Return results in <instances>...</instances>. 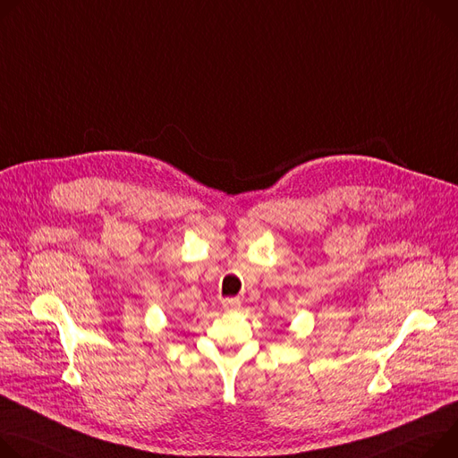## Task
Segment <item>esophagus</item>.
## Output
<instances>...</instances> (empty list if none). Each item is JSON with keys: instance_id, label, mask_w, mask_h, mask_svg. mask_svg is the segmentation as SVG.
Listing matches in <instances>:
<instances>
[{"instance_id": "esophagus-1", "label": "esophagus", "mask_w": 458, "mask_h": 458, "mask_svg": "<svg viewBox=\"0 0 458 458\" xmlns=\"http://www.w3.org/2000/svg\"><path fill=\"white\" fill-rule=\"evenodd\" d=\"M241 307V301L237 298H230V300H223V310L226 312H233Z\"/></svg>"}]
</instances>
